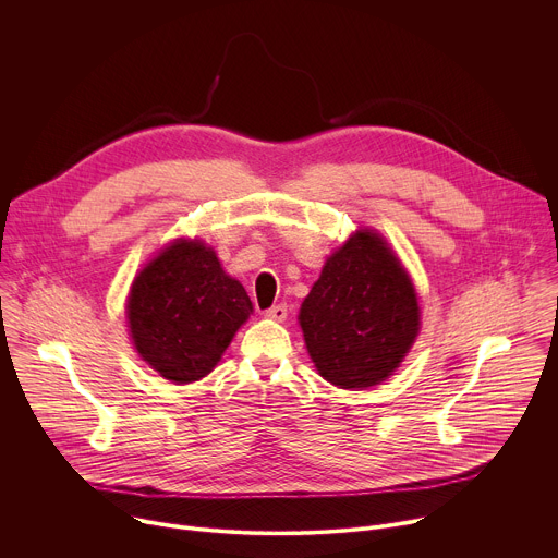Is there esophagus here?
Here are the masks:
<instances>
[{
    "label": "esophagus",
    "instance_id": "1",
    "mask_svg": "<svg viewBox=\"0 0 558 558\" xmlns=\"http://www.w3.org/2000/svg\"><path fill=\"white\" fill-rule=\"evenodd\" d=\"M287 304H274L271 308H267L265 311V315L267 317H271V320H278V323H282L284 320V317H287Z\"/></svg>",
    "mask_w": 558,
    "mask_h": 558
}]
</instances>
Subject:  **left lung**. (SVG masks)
Returning <instances> with one entry per match:
<instances>
[{
	"label": "left lung",
	"mask_w": 558,
	"mask_h": 558,
	"mask_svg": "<svg viewBox=\"0 0 558 558\" xmlns=\"http://www.w3.org/2000/svg\"><path fill=\"white\" fill-rule=\"evenodd\" d=\"M300 327L320 375L340 388L388 377L420 331L413 282L373 231L336 252L302 302Z\"/></svg>",
	"instance_id": "obj_1"
}]
</instances>
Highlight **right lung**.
<instances>
[{
	"instance_id": "obj_1",
	"label": "right lung",
	"mask_w": 558,
	"mask_h": 558,
	"mask_svg": "<svg viewBox=\"0 0 558 558\" xmlns=\"http://www.w3.org/2000/svg\"><path fill=\"white\" fill-rule=\"evenodd\" d=\"M252 313L243 284L229 278L203 243H174L134 280L128 300L138 355L163 377H205Z\"/></svg>"
}]
</instances>
